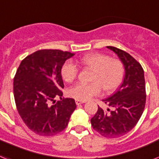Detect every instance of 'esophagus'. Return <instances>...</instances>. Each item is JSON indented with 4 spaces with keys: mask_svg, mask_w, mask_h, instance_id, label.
<instances>
[{
    "mask_svg": "<svg viewBox=\"0 0 159 159\" xmlns=\"http://www.w3.org/2000/svg\"><path fill=\"white\" fill-rule=\"evenodd\" d=\"M75 102H76V104H77V105H79V104L85 103V101H82V100H76Z\"/></svg>",
    "mask_w": 159,
    "mask_h": 159,
    "instance_id": "34e87169",
    "label": "esophagus"
}]
</instances>
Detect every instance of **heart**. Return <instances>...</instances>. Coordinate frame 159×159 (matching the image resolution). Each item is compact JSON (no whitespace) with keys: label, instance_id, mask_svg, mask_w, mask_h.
<instances>
[{"label":"heart","instance_id":"obj_1","mask_svg":"<svg viewBox=\"0 0 159 159\" xmlns=\"http://www.w3.org/2000/svg\"><path fill=\"white\" fill-rule=\"evenodd\" d=\"M82 67L93 71L91 83H77L68 90V95L75 100L86 101L97 96L103 89L105 92L115 91L122 83L125 68L120 59L111 58L101 53H91L82 56L79 60ZM79 68L73 62L67 61L61 68V75L66 82H73L77 78Z\"/></svg>","mask_w":159,"mask_h":159}]
</instances>
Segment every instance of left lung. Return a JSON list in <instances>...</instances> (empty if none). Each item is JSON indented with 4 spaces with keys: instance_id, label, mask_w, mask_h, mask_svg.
Returning <instances> with one entry per match:
<instances>
[{
    "instance_id": "left-lung-1",
    "label": "left lung",
    "mask_w": 159,
    "mask_h": 159,
    "mask_svg": "<svg viewBox=\"0 0 159 159\" xmlns=\"http://www.w3.org/2000/svg\"><path fill=\"white\" fill-rule=\"evenodd\" d=\"M123 63L125 77L119 88L103 100L113 110H98L91 119L93 129L106 138H117L128 133L137 124L144 112L146 92L142 66L131 55L114 46H107Z\"/></svg>"
}]
</instances>
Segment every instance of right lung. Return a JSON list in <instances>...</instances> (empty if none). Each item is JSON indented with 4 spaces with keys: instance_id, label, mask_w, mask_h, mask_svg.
Here are the masks:
<instances>
[{
    "instance_id": "obj_1",
    "label": "right lung",
    "mask_w": 159,
    "mask_h": 159,
    "mask_svg": "<svg viewBox=\"0 0 159 159\" xmlns=\"http://www.w3.org/2000/svg\"><path fill=\"white\" fill-rule=\"evenodd\" d=\"M74 54L40 50L22 60L14 78L17 110L34 133L51 136L66 128L76 109L75 100L63 98L61 68ZM56 98L61 100L55 102Z\"/></svg>"
}]
</instances>
